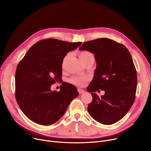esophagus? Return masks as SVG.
Returning <instances> with one entry per match:
<instances>
[{
    "instance_id": "34e87169",
    "label": "esophagus",
    "mask_w": 151,
    "mask_h": 151,
    "mask_svg": "<svg viewBox=\"0 0 151 151\" xmlns=\"http://www.w3.org/2000/svg\"><path fill=\"white\" fill-rule=\"evenodd\" d=\"M78 92H79V93H80V94H81V93L84 92V91L83 89H78Z\"/></svg>"
}]
</instances>
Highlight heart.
Returning a JSON list of instances; mask_svg holds the SVG:
<instances>
[{
    "mask_svg": "<svg viewBox=\"0 0 151 151\" xmlns=\"http://www.w3.org/2000/svg\"><path fill=\"white\" fill-rule=\"evenodd\" d=\"M70 54H67L64 57L63 59V65L64 64V63L65 62L66 60L67 59V58L70 56ZM79 56H80V58L81 60V62L83 63L87 62L88 60H94V55L93 54L89 51H87V50H84V51H81L79 53ZM88 77H86L85 76H75L71 77L70 79V81L77 86H80L82 87L83 86L85 85L86 83L88 81Z\"/></svg>",
    "mask_w": 151,
    "mask_h": 151,
    "instance_id": "b5f03b06",
    "label": "heart"
}]
</instances>
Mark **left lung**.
Returning <instances> with one entry per match:
<instances>
[{
    "label": "left lung",
    "instance_id": "8db88e82",
    "mask_svg": "<svg viewBox=\"0 0 151 151\" xmlns=\"http://www.w3.org/2000/svg\"><path fill=\"white\" fill-rule=\"evenodd\" d=\"M79 49L93 53L97 62L87 89L92 96L88 112L101 124L117 122L128 113L135 99L137 75L130 52L122 44L106 38L86 42ZM99 89L105 91L101 97L94 93Z\"/></svg>",
    "mask_w": 151,
    "mask_h": 151
}]
</instances>
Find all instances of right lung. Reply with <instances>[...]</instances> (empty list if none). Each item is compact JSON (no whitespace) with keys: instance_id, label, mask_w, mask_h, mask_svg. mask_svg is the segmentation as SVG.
I'll return each instance as SVG.
<instances>
[{"instance_id":"right-lung-1","label":"right lung","mask_w":151,"mask_h":151,"mask_svg":"<svg viewBox=\"0 0 151 151\" xmlns=\"http://www.w3.org/2000/svg\"><path fill=\"white\" fill-rule=\"evenodd\" d=\"M81 43L43 40L30 47L18 63L15 73L16 99L32 121L44 125L56 122L71 101L78 96L73 84H62L59 92L52 91L51 86L62 81L63 58Z\"/></svg>"}]
</instances>
